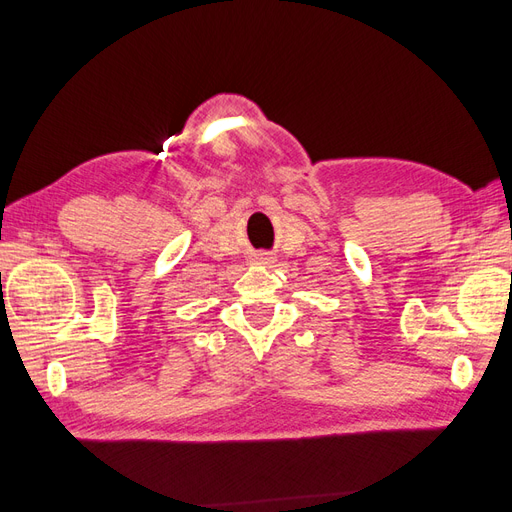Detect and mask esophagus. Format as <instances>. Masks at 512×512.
Returning a JSON list of instances; mask_svg holds the SVG:
<instances>
[{
	"instance_id": "34e87169",
	"label": "esophagus",
	"mask_w": 512,
	"mask_h": 512,
	"mask_svg": "<svg viewBox=\"0 0 512 512\" xmlns=\"http://www.w3.org/2000/svg\"><path fill=\"white\" fill-rule=\"evenodd\" d=\"M257 261L259 263H272V257L268 253H261V255H257Z\"/></svg>"
}]
</instances>
